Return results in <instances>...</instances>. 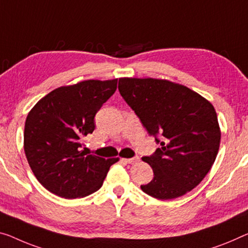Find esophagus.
Segmentation results:
<instances>
[{"mask_svg":"<svg viewBox=\"0 0 248 248\" xmlns=\"http://www.w3.org/2000/svg\"><path fill=\"white\" fill-rule=\"evenodd\" d=\"M122 162L126 163V164H134L136 162L140 161L139 157H133V158H121Z\"/></svg>","mask_w":248,"mask_h":248,"instance_id":"obj_1","label":"esophagus"}]
</instances>
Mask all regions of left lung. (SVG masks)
<instances>
[{
  "label": "left lung",
  "mask_w": 248,
  "mask_h": 248,
  "mask_svg": "<svg viewBox=\"0 0 248 248\" xmlns=\"http://www.w3.org/2000/svg\"><path fill=\"white\" fill-rule=\"evenodd\" d=\"M119 91L151 135L161 144L151 156L154 177L140 185L158 200H173L195 188L212 169L220 143L214 106L188 87L158 78H121Z\"/></svg>",
  "instance_id": "8db88e82"
}]
</instances>
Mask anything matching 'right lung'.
Returning <instances> with one entry per match:
<instances>
[{"label": "right lung", "mask_w": 248, "mask_h": 248, "mask_svg": "<svg viewBox=\"0 0 248 248\" xmlns=\"http://www.w3.org/2000/svg\"><path fill=\"white\" fill-rule=\"evenodd\" d=\"M117 78L87 79L55 89L34 105L24 127V152L42 185L64 199L85 197L101 188L111 165L82 151V139L94 131V117L112 96Z\"/></svg>", "instance_id": "1"}]
</instances>
